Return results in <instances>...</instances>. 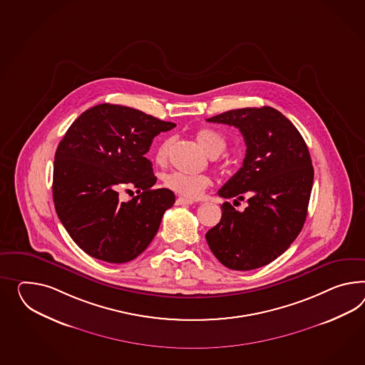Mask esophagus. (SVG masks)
I'll return each instance as SVG.
<instances>
[{"label": "esophagus", "instance_id": "34e87169", "mask_svg": "<svg viewBox=\"0 0 365 365\" xmlns=\"http://www.w3.org/2000/svg\"><path fill=\"white\" fill-rule=\"evenodd\" d=\"M193 201L192 200H187V198H182V197H178L176 200V205H192Z\"/></svg>", "mask_w": 365, "mask_h": 365}]
</instances>
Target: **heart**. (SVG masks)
Segmentation results:
<instances>
[{
    "instance_id": "obj_1",
    "label": "heart",
    "mask_w": 365,
    "mask_h": 365,
    "mask_svg": "<svg viewBox=\"0 0 365 365\" xmlns=\"http://www.w3.org/2000/svg\"><path fill=\"white\" fill-rule=\"evenodd\" d=\"M197 143L205 150L206 155L212 159L218 158L225 148L226 140L222 135L213 130H200L196 133ZM172 145V139H165L160 143L155 152V161L158 164H164L168 159L169 150ZM212 185V180L206 175H184L173 172L164 178V187L175 192L176 195L185 198H198L204 193L206 187Z\"/></svg>"
}]
</instances>
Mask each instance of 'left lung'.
Wrapping results in <instances>:
<instances>
[{"instance_id": "obj_1", "label": "left lung", "mask_w": 365, "mask_h": 365, "mask_svg": "<svg viewBox=\"0 0 365 365\" xmlns=\"http://www.w3.org/2000/svg\"><path fill=\"white\" fill-rule=\"evenodd\" d=\"M206 120L237 127L246 144L242 167L218 196H249L243 212L222 204L221 221L205 234L206 242L226 267L258 269L286 252L306 221L314 182L307 144L272 107L232 110Z\"/></svg>"}]
</instances>
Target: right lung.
<instances>
[{"mask_svg":"<svg viewBox=\"0 0 365 365\" xmlns=\"http://www.w3.org/2000/svg\"><path fill=\"white\" fill-rule=\"evenodd\" d=\"M175 127L110 103L84 111L70 125L56 148L53 198L61 222L84 252L124 263L148 247L175 193L152 189L158 178L145 153L155 136ZM123 187H136L140 195L120 202Z\"/></svg>","mask_w":365,"mask_h":365,"instance_id":"add662e5","label":"right lung"}]
</instances>
